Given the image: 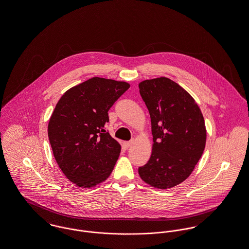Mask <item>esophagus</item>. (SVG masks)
Returning <instances> with one entry per match:
<instances>
[{"label": "esophagus", "mask_w": 249, "mask_h": 249, "mask_svg": "<svg viewBox=\"0 0 249 249\" xmlns=\"http://www.w3.org/2000/svg\"><path fill=\"white\" fill-rule=\"evenodd\" d=\"M132 141H127V142H124V143H123V146H124V147H126V148L130 147V146H132Z\"/></svg>", "instance_id": "1"}]
</instances>
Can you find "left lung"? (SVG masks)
Segmentation results:
<instances>
[{"instance_id":"left-lung-1","label":"left lung","mask_w":249,"mask_h":249,"mask_svg":"<svg viewBox=\"0 0 249 249\" xmlns=\"http://www.w3.org/2000/svg\"><path fill=\"white\" fill-rule=\"evenodd\" d=\"M138 87L153 135L150 158L138 173L152 187L172 188L191 175L203 154L204 117L190 94L166 77L142 81Z\"/></svg>"}]
</instances>
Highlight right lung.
I'll return each instance as SVG.
<instances>
[{
    "label": "right lung",
    "instance_id": "1",
    "mask_svg": "<svg viewBox=\"0 0 249 249\" xmlns=\"http://www.w3.org/2000/svg\"><path fill=\"white\" fill-rule=\"evenodd\" d=\"M130 84L93 77L66 91L48 124L55 161L71 182L96 186L111 175L121 146L104 130L108 111Z\"/></svg>",
    "mask_w": 249,
    "mask_h": 249
}]
</instances>
